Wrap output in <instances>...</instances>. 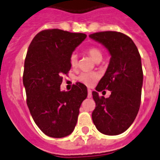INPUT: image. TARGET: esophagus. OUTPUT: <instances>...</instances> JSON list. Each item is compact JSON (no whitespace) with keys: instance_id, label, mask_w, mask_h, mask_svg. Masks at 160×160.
<instances>
[{"instance_id":"34e87169","label":"esophagus","mask_w":160,"mask_h":160,"mask_svg":"<svg viewBox=\"0 0 160 160\" xmlns=\"http://www.w3.org/2000/svg\"><path fill=\"white\" fill-rule=\"evenodd\" d=\"M88 98H92V91L90 89H88Z\"/></svg>"}]
</instances>
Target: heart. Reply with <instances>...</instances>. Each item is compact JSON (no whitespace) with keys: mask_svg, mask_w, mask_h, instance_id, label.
I'll use <instances>...</instances> for the list:
<instances>
[{"mask_svg":"<svg viewBox=\"0 0 160 160\" xmlns=\"http://www.w3.org/2000/svg\"><path fill=\"white\" fill-rule=\"evenodd\" d=\"M87 53L89 56L95 62H101L102 59V53L101 50L97 47H90L86 50ZM70 64L71 67H76L78 64V58L77 55L75 53H72L69 59ZM99 77V75L96 72H83L78 76V80L83 84H86V85H90L93 81L97 80Z\"/></svg>","mask_w":160,"mask_h":160,"instance_id":"1","label":"heart"}]
</instances>
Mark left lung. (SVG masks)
I'll use <instances>...</instances> for the list:
<instances>
[{
  "label": "left lung",
  "instance_id": "8db88e82",
  "mask_svg": "<svg viewBox=\"0 0 160 160\" xmlns=\"http://www.w3.org/2000/svg\"><path fill=\"white\" fill-rule=\"evenodd\" d=\"M89 38L102 43L111 55L104 76L92 92L96 103L92 119L98 132L116 136L129 128L140 108L143 84L141 56L132 38L120 32H98ZM103 89L111 91L108 98L98 95Z\"/></svg>",
  "mask_w": 160,
  "mask_h": 160
}]
</instances>
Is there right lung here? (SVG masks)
<instances>
[{"label":"right lung","instance_id":"right-lung-1","mask_svg":"<svg viewBox=\"0 0 160 160\" xmlns=\"http://www.w3.org/2000/svg\"><path fill=\"white\" fill-rule=\"evenodd\" d=\"M86 34L53 28L38 33L28 47L23 83L34 122L47 136L62 138L75 129L80 105L88 95L81 83L62 91V74L71 70L70 57Z\"/></svg>","mask_w":160,"mask_h":160}]
</instances>
